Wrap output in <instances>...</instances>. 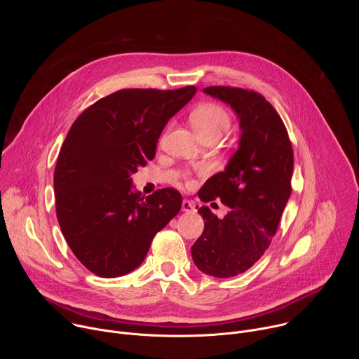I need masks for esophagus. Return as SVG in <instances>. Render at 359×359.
Segmentation results:
<instances>
[{
    "mask_svg": "<svg viewBox=\"0 0 359 359\" xmlns=\"http://www.w3.org/2000/svg\"><path fill=\"white\" fill-rule=\"evenodd\" d=\"M182 210L183 212H186V213H191V212H194L196 210V208H194V204L190 201V200H183V203H182Z\"/></svg>",
    "mask_w": 359,
    "mask_h": 359,
    "instance_id": "1",
    "label": "esophagus"
}]
</instances>
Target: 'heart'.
<instances>
[{"label":"heart","mask_w":359,"mask_h":359,"mask_svg":"<svg viewBox=\"0 0 359 359\" xmlns=\"http://www.w3.org/2000/svg\"><path fill=\"white\" fill-rule=\"evenodd\" d=\"M190 121L200 137L206 135H223L231 123L229 112L216 102H204L190 114Z\"/></svg>","instance_id":"obj_1"}]
</instances>
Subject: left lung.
<instances>
[{"instance_id":"obj_1","label":"left lung","mask_w":359,"mask_h":359,"mask_svg":"<svg viewBox=\"0 0 359 359\" xmlns=\"http://www.w3.org/2000/svg\"><path fill=\"white\" fill-rule=\"evenodd\" d=\"M204 92L234 109L241 139L226 170L198 191L201 201L219 197L230 212L219 219L208 206L198 209L204 230L191 257L204 274L227 278L254 266L271 244L291 194L294 151L283 119L262 93L234 86Z\"/></svg>"}]
</instances>
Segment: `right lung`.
<instances>
[{"label":"right lung","mask_w":359,"mask_h":359,"mask_svg":"<svg viewBox=\"0 0 359 359\" xmlns=\"http://www.w3.org/2000/svg\"><path fill=\"white\" fill-rule=\"evenodd\" d=\"M196 90L121 89L72 123L54 172L55 209L69 248L90 273L115 278L137 269L153 237L179 213L176 189L144 198L130 190V175L155 158L163 128Z\"/></svg>","instance_id":"1"}]
</instances>
